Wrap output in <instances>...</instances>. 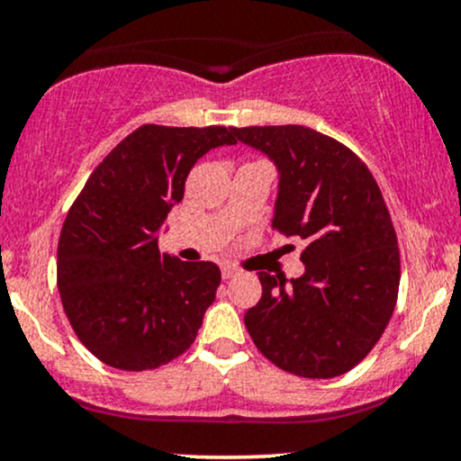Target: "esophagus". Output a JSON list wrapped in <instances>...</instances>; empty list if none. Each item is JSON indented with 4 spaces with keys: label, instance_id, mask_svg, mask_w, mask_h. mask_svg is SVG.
Returning <instances> with one entry per match:
<instances>
[{
    "label": "esophagus",
    "instance_id": "34e87169",
    "mask_svg": "<svg viewBox=\"0 0 461 461\" xmlns=\"http://www.w3.org/2000/svg\"><path fill=\"white\" fill-rule=\"evenodd\" d=\"M221 275H223V279H231V277H236V275H238V268L223 267V268H221Z\"/></svg>",
    "mask_w": 461,
    "mask_h": 461
}]
</instances>
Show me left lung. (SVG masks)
<instances>
[{"label":"left lung","instance_id":"1","mask_svg":"<svg viewBox=\"0 0 461 461\" xmlns=\"http://www.w3.org/2000/svg\"><path fill=\"white\" fill-rule=\"evenodd\" d=\"M279 171L273 230L299 236L305 273L260 271L262 299L247 310L253 345L275 366L308 379L345 375L393 319L401 282L396 231L362 158L303 125L234 128Z\"/></svg>","mask_w":461,"mask_h":461}]
</instances>
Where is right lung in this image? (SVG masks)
Instances as JSON below:
<instances>
[{
	"mask_svg": "<svg viewBox=\"0 0 461 461\" xmlns=\"http://www.w3.org/2000/svg\"><path fill=\"white\" fill-rule=\"evenodd\" d=\"M234 142L223 125H140L73 201L58 240V290L79 342L108 366L153 370L197 338L221 271L160 253L156 231L184 199L194 162Z\"/></svg>",
	"mask_w": 461,
	"mask_h": 461,
	"instance_id": "right-lung-1",
	"label": "right lung"
}]
</instances>
